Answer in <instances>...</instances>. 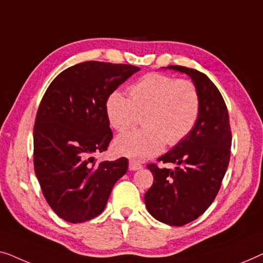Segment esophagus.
<instances>
[{"mask_svg": "<svg viewBox=\"0 0 263 263\" xmlns=\"http://www.w3.org/2000/svg\"><path fill=\"white\" fill-rule=\"evenodd\" d=\"M143 165L138 163V162H135V161H130V164H128V169L130 170H139L142 169Z\"/></svg>", "mask_w": 263, "mask_h": 263, "instance_id": "esophagus-1", "label": "esophagus"}]
</instances>
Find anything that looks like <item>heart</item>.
Listing matches in <instances>:
<instances>
[{"label": "heart", "instance_id": "b5f03b06", "mask_svg": "<svg viewBox=\"0 0 263 263\" xmlns=\"http://www.w3.org/2000/svg\"><path fill=\"white\" fill-rule=\"evenodd\" d=\"M128 91L130 99L118 90L107 98L106 114L110 126L126 131L144 113L145 127L117 137L114 150L120 156L136 161L156 156L165 143H180L197 123L200 96L191 81L149 73L133 83Z\"/></svg>", "mask_w": 263, "mask_h": 263}]
</instances>
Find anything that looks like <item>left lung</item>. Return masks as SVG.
Returning <instances> with one entry per match:
<instances>
[{
  "label": "left lung",
  "mask_w": 263,
  "mask_h": 263,
  "mask_svg": "<svg viewBox=\"0 0 263 263\" xmlns=\"http://www.w3.org/2000/svg\"><path fill=\"white\" fill-rule=\"evenodd\" d=\"M186 73L200 96V112L192 131L158 158L175 169L149 164L154 183L144 195L149 213L162 223L182 227L212 204L230 161L231 130L227 105L214 83L195 69L170 65Z\"/></svg>",
  "instance_id": "obj_1"
}]
</instances>
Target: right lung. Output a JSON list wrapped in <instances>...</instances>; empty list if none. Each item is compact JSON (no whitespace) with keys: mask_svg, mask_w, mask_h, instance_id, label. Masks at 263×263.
Listing matches in <instances>:
<instances>
[{"mask_svg":"<svg viewBox=\"0 0 263 263\" xmlns=\"http://www.w3.org/2000/svg\"><path fill=\"white\" fill-rule=\"evenodd\" d=\"M138 66L83 62L65 69L47 88L35 117L34 172L58 217L83 223L105 210L112 188L128 168L127 158L95 163L113 133L106 101Z\"/></svg>","mask_w":263,"mask_h":263,"instance_id":"1","label":"right lung"}]
</instances>
